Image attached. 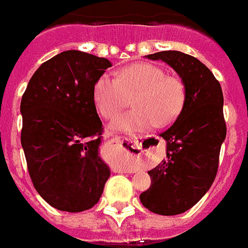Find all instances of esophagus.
Instances as JSON below:
<instances>
[{"instance_id":"obj_1","label":"esophagus","mask_w":248,"mask_h":248,"mask_svg":"<svg viewBox=\"0 0 248 248\" xmlns=\"http://www.w3.org/2000/svg\"><path fill=\"white\" fill-rule=\"evenodd\" d=\"M117 140L118 141L126 142L130 148H132L138 153L144 152V145L150 141V139L142 138V136H132L130 139H122V140L117 139ZM134 170L135 168H128V167H121V168H118V172H134Z\"/></svg>"}]
</instances>
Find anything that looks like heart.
I'll list each match as a JSON object with an SVG mask.
<instances>
[{
    "label": "heart",
    "instance_id": "1",
    "mask_svg": "<svg viewBox=\"0 0 248 248\" xmlns=\"http://www.w3.org/2000/svg\"><path fill=\"white\" fill-rule=\"evenodd\" d=\"M135 95V109L114 118L110 127L122 132H141L172 124L186 100L182 80L167 75L153 63H132L116 72V78L102 75L94 85V103L104 118L118 114Z\"/></svg>",
    "mask_w": 248,
    "mask_h": 248
}]
</instances>
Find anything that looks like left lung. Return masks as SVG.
I'll list each match as a JSON object with an SVG mask.
<instances>
[{"mask_svg": "<svg viewBox=\"0 0 248 248\" xmlns=\"http://www.w3.org/2000/svg\"><path fill=\"white\" fill-rule=\"evenodd\" d=\"M145 57L162 60L180 75L186 100L174 124L160 134L167 159L148 172L152 185L140 201L155 214H182L208 192L218 172L227 135L223 92L213 72L190 54L163 51Z\"/></svg>", "mask_w": 248, "mask_h": 248, "instance_id": "1", "label": "left lung"}]
</instances>
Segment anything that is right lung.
I'll return each mask as SVG.
<instances>
[{
  "mask_svg": "<svg viewBox=\"0 0 248 248\" xmlns=\"http://www.w3.org/2000/svg\"><path fill=\"white\" fill-rule=\"evenodd\" d=\"M107 58L65 51L40 65L21 98V146L38 194L62 211L93 208L110 170L99 156L102 121L94 103Z\"/></svg>",
  "mask_w": 248,
  "mask_h": 248,
  "instance_id": "1",
  "label": "right lung"
}]
</instances>
